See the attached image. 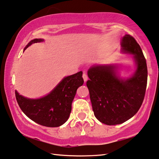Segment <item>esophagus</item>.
Returning a JSON list of instances; mask_svg holds the SVG:
<instances>
[{"mask_svg": "<svg viewBox=\"0 0 159 159\" xmlns=\"http://www.w3.org/2000/svg\"><path fill=\"white\" fill-rule=\"evenodd\" d=\"M82 77H83V79H84V82H86L88 80V77H87V74L86 73H83V75H82Z\"/></svg>", "mask_w": 159, "mask_h": 159, "instance_id": "1", "label": "esophagus"}]
</instances>
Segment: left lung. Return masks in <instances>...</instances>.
Returning a JSON list of instances; mask_svg holds the SVG:
<instances>
[{
  "label": "left lung",
  "mask_w": 159,
  "mask_h": 159,
  "mask_svg": "<svg viewBox=\"0 0 159 159\" xmlns=\"http://www.w3.org/2000/svg\"><path fill=\"white\" fill-rule=\"evenodd\" d=\"M121 52L132 55L136 69L130 77L122 78L117 64L93 65L88 70L87 86L94 115L107 125L124 123L140 109L147 83L146 59L134 38L125 35L121 40Z\"/></svg>",
  "instance_id": "obj_1"
}]
</instances>
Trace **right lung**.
<instances>
[{
  "label": "right lung",
  "mask_w": 159,
  "mask_h": 159,
  "mask_svg": "<svg viewBox=\"0 0 159 159\" xmlns=\"http://www.w3.org/2000/svg\"><path fill=\"white\" fill-rule=\"evenodd\" d=\"M43 39H33L24 51L33 43L43 42ZM84 84L82 72L63 77L51 92L40 98H29L15 91L19 106L25 115L42 126L58 127L66 123L72 110V102L77 89Z\"/></svg>",
  "instance_id": "1"
}]
</instances>
